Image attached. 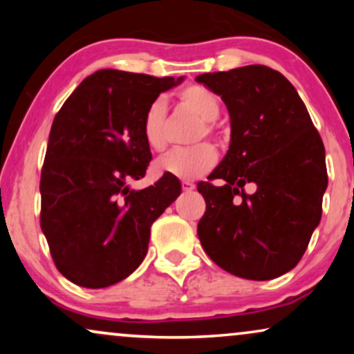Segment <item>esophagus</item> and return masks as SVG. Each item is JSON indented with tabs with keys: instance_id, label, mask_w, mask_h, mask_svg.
I'll use <instances>...</instances> for the list:
<instances>
[{
	"instance_id": "obj_1",
	"label": "esophagus",
	"mask_w": 354,
	"mask_h": 354,
	"mask_svg": "<svg viewBox=\"0 0 354 354\" xmlns=\"http://www.w3.org/2000/svg\"><path fill=\"white\" fill-rule=\"evenodd\" d=\"M181 188H183V191H193L196 186H194V183H191V181H183Z\"/></svg>"
}]
</instances>
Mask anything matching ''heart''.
<instances>
[{
	"mask_svg": "<svg viewBox=\"0 0 354 354\" xmlns=\"http://www.w3.org/2000/svg\"><path fill=\"white\" fill-rule=\"evenodd\" d=\"M178 103L181 108L196 115L203 120V126H200L196 133V140L203 136H209L214 133L213 121L216 120L221 113V104H219L218 96L213 91L200 84H191V86L183 88L178 93ZM143 138L149 149L161 153L168 146V113L161 100L153 101L146 109L143 116ZM216 149L209 143H201L189 148L174 149L169 154L156 161V169L161 174H171V176L180 178V180H194L205 173H208L216 163Z\"/></svg>",
	"mask_w": 354,
	"mask_h": 354,
	"instance_id": "obj_1",
	"label": "heart"
}]
</instances>
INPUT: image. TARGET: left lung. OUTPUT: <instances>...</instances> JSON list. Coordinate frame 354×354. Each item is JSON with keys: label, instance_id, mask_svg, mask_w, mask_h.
Instances as JSON below:
<instances>
[{"label": "left lung", "instance_id": "left-lung-1", "mask_svg": "<svg viewBox=\"0 0 354 354\" xmlns=\"http://www.w3.org/2000/svg\"><path fill=\"white\" fill-rule=\"evenodd\" d=\"M225 101L230 149L198 183L206 211L198 223L203 250L245 279L278 278L298 265L319 225L328 186L324 146L293 84L263 66L196 76ZM254 184L248 195L246 184Z\"/></svg>", "mask_w": 354, "mask_h": 354}]
</instances>
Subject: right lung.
<instances>
[{
	"label": "right lung",
	"instance_id": "add662e5",
	"mask_svg": "<svg viewBox=\"0 0 354 354\" xmlns=\"http://www.w3.org/2000/svg\"><path fill=\"white\" fill-rule=\"evenodd\" d=\"M185 80L100 70L83 80L53 121L41 169V230L64 278L106 288L145 259L154 219L180 196L178 178L131 189L151 161L143 116Z\"/></svg>",
	"mask_w": 354,
	"mask_h": 354
}]
</instances>
